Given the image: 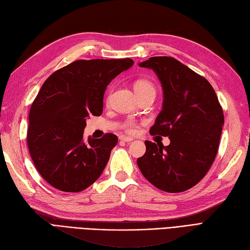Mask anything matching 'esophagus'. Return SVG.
<instances>
[{
	"label": "esophagus",
	"instance_id": "34e87169",
	"mask_svg": "<svg viewBox=\"0 0 250 250\" xmlns=\"http://www.w3.org/2000/svg\"><path fill=\"white\" fill-rule=\"evenodd\" d=\"M120 140L121 141H124V142H130V141H132V138L126 137V136H121L120 137Z\"/></svg>",
	"mask_w": 250,
	"mask_h": 250
}]
</instances>
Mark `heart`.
Segmentation results:
<instances>
[{
	"label": "heart",
	"mask_w": 250,
	"mask_h": 250,
	"mask_svg": "<svg viewBox=\"0 0 250 250\" xmlns=\"http://www.w3.org/2000/svg\"><path fill=\"white\" fill-rule=\"evenodd\" d=\"M134 88L135 92L137 93L138 97H143L148 94H152L155 95L156 93V87H155L154 83L147 79H138L134 83ZM110 97V94L108 95V98ZM122 128H123L127 132H134L137 129V123L134 121H125L123 124H122Z\"/></svg>",
	"instance_id": "1"
}]
</instances>
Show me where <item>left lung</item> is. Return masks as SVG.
Here are the masks:
<instances>
[{
  "mask_svg": "<svg viewBox=\"0 0 250 250\" xmlns=\"http://www.w3.org/2000/svg\"><path fill=\"white\" fill-rule=\"evenodd\" d=\"M139 65L153 69L164 88L163 110L149 134L169 137L170 144L146 141L138 167L160 190L185 191L203 179L217 155L223 108L210 83L176 59L153 57Z\"/></svg>",
  "mask_w": 250,
  "mask_h": 250,
  "instance_id": "obj_1",
  "label": "left lung"
}]
</instances>
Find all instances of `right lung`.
<instances>
[{
    "label": "right lung",
    "instance_id": "obj_1",
    "mask_svg": "<svg viewBox=\"0 0 250 250\" xmlns=\"http://www.w3.org/2000/svg\"><path fill=\"white\" fill-rule=\"evenodd\" d=\"M131 59L78 60L55 70L33 102L26 142L35 168L52 187L79 192L106 167L118 137L83 138L86 120L103 113L106 87Z\"/></svg>",
    "mask_w": 250,
    "mask_h": 250
}]
</instances>
